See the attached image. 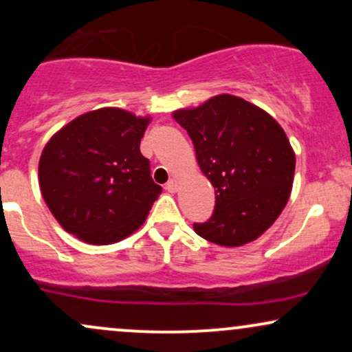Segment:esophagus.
Instances as JSON below:
<instances>
[{
    "label": "esophagus",
    "instance_id": "obj_1",
    "mask_svg": "<svg viewBox=\"0 0 352 352\" xmlns=\"http://www.w3.org/2000/svg\"><path fill=\"white\" fill-rule=\"evenodd\" d=\"M165 190H167V192H170V193H175L177 190H179V180H177V179L168 180L167 184H165Z\"/></svg>",
    "mask_w": 352,
    "mask_h": 352
}]
</instances>
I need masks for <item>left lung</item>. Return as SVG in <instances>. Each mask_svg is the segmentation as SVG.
I'll return each mask as SVG.
<instances>
[{
    "label": "left lung",
    "instance_id": "obj_1",
    "mask_svg": "<svg viewBox=\"0 0 352 352\" xmlns=\"http://www.w3.org/2000/svg\"><path fill=\"white\" fill-rule=\"evenodd\" d=\"M188 132L197 162L215 188V210L197 235L220 246L256 240L289 199L294 152L281 125L263 109L221 94L173 112Z\"/></svg>",
    "mask_w": 352,
    "mask_h": 352
}]
</instances>
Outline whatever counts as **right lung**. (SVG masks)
I'll return each instance as SVG.
<instances>
[{
    "label": "right lung",
    "instance_id": "obj_1",
    "mask_svg": "<svg viewBox=\"0 0 352 352\" xmlns=\"http://www.w3.org/2000/svg\"><path fill=\"white\" fill-rule=\"evenodd\" d=\"M148 122L106 107L79 116L51 137L39 159V187L67 233L111 245L144 223L162 193L140 153Z\"/></svg>",
    "mask_w": 352,
    "mask_h": 352
}]
</instances>
